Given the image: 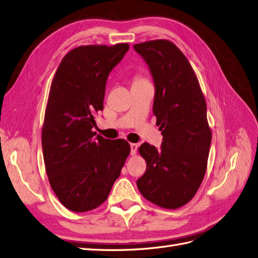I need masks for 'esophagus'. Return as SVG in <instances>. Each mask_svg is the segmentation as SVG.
<instances>
[{"label":"esophagus","instance_id":"1","mask_svg":"<svg viewBox=\"0 0 258 258\" xmlns=\"http://www.w3.org/2000/svg\"><path fill=\"white\" fill-rule=\"evenodd\" d=\"M130 147H131V156H135V155H137V150H138V144H136V143H132V144H130Z\"/></svg>","mask_w":258,"mask_h":258}]
</instances>
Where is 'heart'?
Segmentation results:
<instances>
[{
    "instance_id": "1",
    "label": "heart",
    "mask_w": 258,
    "mask_h": 258,
    "mask_svg": "<svg viewBox=\"0 0 258 258\" xmlns=\"http://www.w3.org/2000/svg\"><path fill=\"white\" fill-rule=\"evenodd\" d=\"M140 81H145V80L143 78H137L136 79V82H140Z\"/></svg>"
}]
</instances>
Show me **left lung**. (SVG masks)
Here are the masks:
<instances>
[{
    "label": "left lung",
    "mask_w": 258,
    "mask_h": 258,
    "mask_svg": "<svg viewBox=\"0 0 258 258\" xmlns=\"http://www.w3.org/2000/svg\"><path fill=\"white\" fill-rule=\"evenodd\" d=\"M153 75L154 115L162 131L161 149L143 143L146 171L137 180L143 197L165 209L189 203L206 173L211 130L206 100L188 58L175 43L156 39L133 46Z\"/></svg>",
    "instance_id": "obj_1"
}]
</instances>
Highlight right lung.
<instances>
[{
    "mask_svg": "<svg viewBox=\"0 0 258 258\" xmlns=\"http://www.w3.org/2000/svg\"><path fill=\"white\" fill-rule=\"evenodd\" d=\"M128 50L126 42L77 47L52 80L41 131L43 161L53 192L72 211L105 202L130 154L126 140L95 137L92 130L103 110L106 79Z\"/></svg>",
    "mask_w": 258,
    "mask_h": 258,
    "instance_id": "add662e5",
    "label": "right lung"
}]
</instances>
